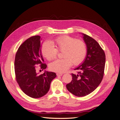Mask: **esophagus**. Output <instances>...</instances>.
Wrapping results in <instances>:
<instances>
[{
  "label": "esophagus",
  "instance_id": "esophagus-1",
  "mask_svg": "<svg viewBox=\"0 0 120 120\" xmlns=\"http://www.w3.org/2000/svg\"><path fill=\"white\" fill-rule=\"evenodd\" d=\"M56 75H57V76H61V75H63V74H61V73H56Z\"/></svg>",
  "mask_w": 120,
  "mask_h": 120
}]
</instances>
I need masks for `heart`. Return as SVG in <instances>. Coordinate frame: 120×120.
<instances>
[{
	"instance_id": "obj_1",
	"label": "heart",
	"mask_w": 120,
	"mask_h": 120,
	"mask_svg": "<svg viewBox=\"0 0 120 120\" xmlns=\"http://www.w3.org/2000/svg\"><path fill=\"white\" fill-rule=\"evenodd\" d=\"M58 51H63L61 56L63 59L56 60L50 63L49 68L53 71L64 72L72 64L77 66L82 62L86 54V47L82 40L68 35L57 37L52 40L51 42L45 41L41 46L42 56L48 60L55 59Z\"/></svg>"
}]
</instances>
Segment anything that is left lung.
I'll return each mask as SVG.
<instances>
[{
    "mask_svg": "<svg viewBox=\"0 0 120 120\" xmlns=\"http://www.w3.org/2000/svg\"><path fill=\"white\" fill-rule=\"evenodd\" d=\"M87 48L86 56L82 64L75 70L79 71L71 74L72 81L66 85L69 92L77 97H84L93 92L102 81L106 56L96 40L82 34Z\"/></svg>",
    "mask_w": 120,
    "mask_h": 120,
    "instance_id": "8db88e82",
    "label": "left lung"
}]
</instances>
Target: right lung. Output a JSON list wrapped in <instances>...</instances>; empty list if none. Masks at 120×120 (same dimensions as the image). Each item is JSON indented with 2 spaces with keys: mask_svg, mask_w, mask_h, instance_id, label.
<instances>
[{
  "mask_svg": "<svg viewBox=\"0 0 120 120\" xmlns=\"http://www.w3.org/2000/svg\"><path fill=\"white\" fill-rule=\"evenodd\" d=\"M41 37L35 35L26 39L20 45L14 61L16 80L21 90L28 96L39 98L49 92L50 83L56 77L55 72L45 71L38 75L36 67L41 64V69L47 67L43 64L41 52Z\"/></svg>",
  "mask_w": 120,
  "mask_h": 120,
  "instance_id": "right-lung-1",
  "label": "right lung"
}]
</instances>
